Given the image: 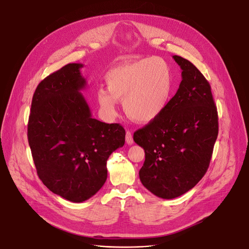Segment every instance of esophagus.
I'll return each mask as SVG.
<instances>
[{
    "label": "esophagus",
    "mask_w": 249,
    "mask_h": 249,
    "mask_svg": "<svg viewBox=\"0 0 249 249\" xmlns=\"http://www.w3.org/2000/svg\"><path fill=\"white\" fill-rule=\"evenodd\" d=\"M126 143L128 145H133L134 143V140H133V137H132V133L130 131H127L126 132Z\"/></svg>",
    "instance_id": "34e87169"
}]
</instances>
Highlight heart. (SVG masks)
Here are the masks:
<instances>
[{"label":"heart","instance_id":"b5f03b06","mask_svg":"<svg viewBox=\"0 0 249 249\" xmlns=\"http://www.w3.org/2000/svg\"><path fill=\"white\" fill-rule=\"evenodd\" d=\"M105 83L107 90L99 89L96 92L102 113L114 118L117 100H123L126 114L141 123L157 119L166 109L173 89L171 69L160 58H146L113 68L105 75Z\"/></svg>","mask_w":249,"mask_h":249}]
</instances>
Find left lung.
Here are the masks:
<instances>
[{
  "label": "left lung",
  "mask_w": 249,
  "mask_h": 249,
  "mask_svg": "<svg viewBox=\"0 0 249 249\" xmlns=\"http://www.w3.org/2000/svg\"><path fill=\"white\" fill-rule=\"evenodd\" d=\"M182 81L166 109L134 133L145 150L140 180L162 199L192 189L205 175L218 137V112L211 87L188 60L174 55Z\"/></svg>",
  "instance_id": "left-lung-1"
}]
</instances>
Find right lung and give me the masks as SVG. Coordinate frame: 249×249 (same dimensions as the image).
I'll list each match as a JSON object with an SVG mask.
<instances>
[{"label": "right lung", "instance_id": "1", "mask_svg": "<svg viewBox=\"0 0 249 249\" xmlns=\"http://www.w3.org/2000/svg\"><path fill=\"white\" fill-rule=\"evenodd\" d=\"M83 64H68L34 91L27 124L33 161L43 184L62 198L81 203L107 178L106 161L124 146L125 130L91 117L81 93Z\"/></svg>", "mask_w": 249, "mask_h": 249}]
</instances>
